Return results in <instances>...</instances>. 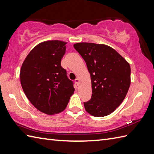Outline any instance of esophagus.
<instances>
[{
  "label": "esophagus",
  "instance_id": "obj_1",
  "mask_svg": "<svg viewBox=\"0 0 154 154\" xmlns=\"http://www.w3.org/2000/svg\"><path fill=\"white\" fill-rule=\"evenodd\" d=\"M75 83H76L77 85H79V79H78V78H77V79H76L75 80Z\"/></svg>",
  "mask_w": 154,
  "mask_h": 154
}]
</instances>
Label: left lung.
Listing matches in <instances>:
<instances>
[{
    "label": "left lung",
    "instance_id": "left-lung-1",
    "mask_svg": "<svg viewBox=\"0 0 154 154\" xmlns=\"http://www.w3.org/2000/svg\"><path fill=\"white\" fill-rule=\"evenodd\" d=\"M73 46L91 75L92 97L84 103L85 109L96 117L109 115L120 106L128 91L130 64L109 45L82 42Z\"/></svg>",
    "mask_w": 154,
    "mask_h": 154
}]
</instances>
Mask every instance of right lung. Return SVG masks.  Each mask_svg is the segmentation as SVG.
<instances>
[{"label": "right lung", "instance_id": "add662e5", "mask_svg": "<svg viewBox=\"0 0 154 154\" xmlns=\"http://www.w3.org/2000/svg\"><path fill=\"white\" fill-rule=\"evenodd\" d=\"M66 44L60 40L39 44L28 54L20 69L26 96L38 110L49 115L64 110L75 91L73 81L61 66Z\"/></svg>", "mask_w": 154, "mask_h": 154}]
</instances>
